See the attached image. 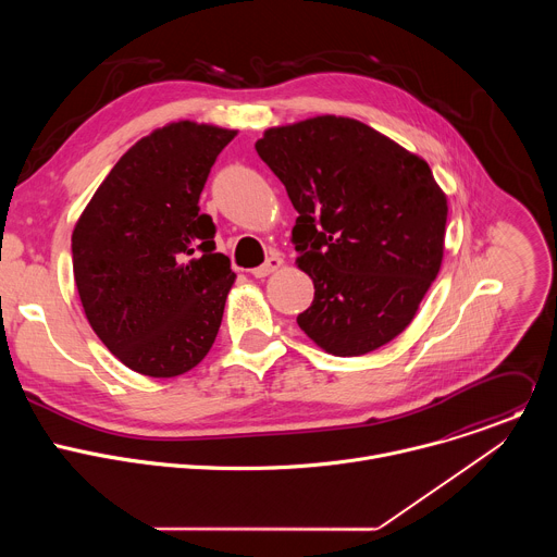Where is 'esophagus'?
I'll return each instance as SVG.
<instances>
[{"label": "esophagus", "instance_id": "34e87169", "mask_svg": "<svg viewBox=\"0 0 557 557\" xmlns=\"http://www.w3.org/2000/svg\"><path fill=\"white\" fill-rule=\"evenodd\" d=\"M284 267V260L280 258V256H271L262 267H258V269H253L251 273L256 275V277H267V275H271V273H275V271H280Z\"/></svg>", "mask_w": 557, "mask_h": 557}]
</instances>
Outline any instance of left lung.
Instances as JSON below:
<instances>
[{
	"mask_svg": "<svg viewBox=\"0 0 557 557\" xmlns=\"http://www.w3.org/2000/svg\"><path fill=\"white\" fill-rule=\"evenodd\" d=\"M256 149L299 213L295 264L314 284L299 329L335 357L401 335L443 262L447 196L430 165L335 114L269 127Z\"/></svg>",
	"mask_w": 557,
	"mask_h": 557,
	"instance_id": "obj_1",
	"label": "left lung"
}]
</instances>
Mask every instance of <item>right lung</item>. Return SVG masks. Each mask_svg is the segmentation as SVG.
<instances>
[{"label": "right lung", "instance_id": "1", "mask_svg": "<svg viewBox=\"0 0 557 557\" xmlns=\"http://www.w3.org/2000/svg\"><path fill=\"white\" fill-rule=\"evenodd\" d=\"M237 132L176 121L134 143L72 231V271L97 337L129 370L170 379L196 368L235 282L198 200Z\"/></svg>", "mask_w": 557, "mask_h": 557}]
</instances>
